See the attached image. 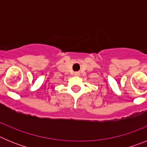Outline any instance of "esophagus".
<instances>
[{"mask_svg": "<svg viewBox=\"0 0 147 147\" xmlns=\"http://www.w3.org/2000/svg\"><path fill=\"white\" fill-rule=\"evenodd\" d=\"M74 75H75V76H79V75H80V73H79V72H75L74 73Z\"/></svg>", "mask_w": 147, "mask_h": 147, "instance_id": "obj_1", "label": "esophagus"}]
</instances>
